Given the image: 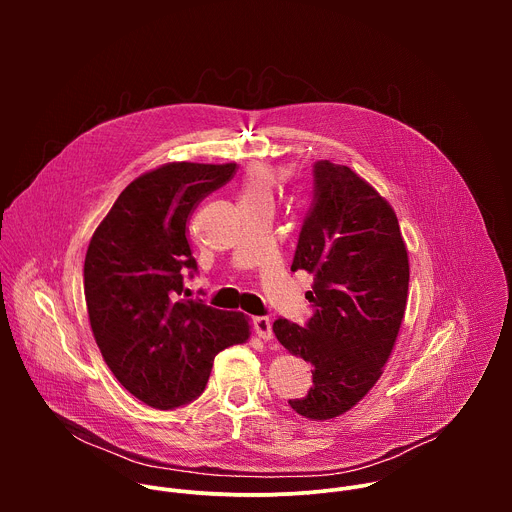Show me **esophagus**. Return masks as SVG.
<instances>
[{
  "label": "esophagus",
  "instance_id": "obj_1",
  "mask_svg": "<svg viewBox=\"0 0 512 512\" xmlns=\"http://www.w3.org/2000/svg\"><path fill=\"white\" fill-rule=\"evenodd\" d=\"M253 328L259 334V338L263 340H271L273 338V328H271V320L267 316H257L253 318Z\"/></svg>",
  "mask_w": 512,
  "mask_h": 512
}]
</instances>
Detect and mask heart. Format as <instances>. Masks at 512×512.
I'll return each instance as SVG.
<instances>
[{"mask_svg":"<svg viewBox=\"0 0 512 512\" xmlns=\"http://www.w3.org/2000/svg\"><path fill=\"white\" fill-rule=\"evenodd\" d=\"M275 184H277V172L273 168L265 164H253L245 172L243 186H241V200L271 198Z\"/></svg>","mask_w":512,"mask_h":512,"instance_id":"heart-1","label":"heart"}]
</instances>
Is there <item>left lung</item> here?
Instances as JSON below:
<instances>
[{"mask_svg":"<svg viewBox=\"0 0 512 512\" xmlns=\"http://www.w3.org/2000/svg\"><path fill=\"white\" fill-rule=\"evenodd\" d=\"M314 198L291 271L314 275V316L273 322L277 340L310 362L312 387L289 399L310 419L354 407L379 381L397 340L409 291V259L393 208L348 166L318 160Z\"/></svg>","mask_w":512,"mask_h":512,"instance_id":"obj_1","label":"left lung"}]
</instances>
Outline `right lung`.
<instances>
[{
  "label": "right lung",
  "instance_id": "obj_1",
  "mask_svg": "<svg viewBox=\"0 0 512 512\" xmlns=\"http://www.w3.org/2000/svg\"><path fill=\"white\" fill-rule=\"evenodd\" d=\"M237 164L174 162L133 180L97 227L85 257V300L101 354L117 381L156 409L204 391L214 356L249 338L241 312L188 298L198 273L186 223Z\"/></svg>",
  "mask_w": 512,
  "mask_h": 512
}]
</instances>
